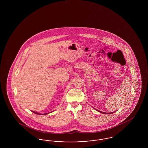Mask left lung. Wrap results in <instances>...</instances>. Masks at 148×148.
<instances>
[{"instance_id":"obj_1","label":"left lung","mask_w":148,"mask_h":148,"mask_svg":"<svg viewBox=\"0 0 148 148\" xmlns=\"http://www.w3.org/2000/svg\"><path fill=\"white\" fill-rule=\"evenodd\" d=\"M99 112H101V113H104V114H111V113H114V112H110V113H106L105 112H101V111H98Z\"/></svg>"}]
</instances>
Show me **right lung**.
<instances>
[{
    "label": "right lung",
    "instance_id": "right-lung-1",
    "mask_svg": "<svg viewBox=\"0 0 148 148\" xmlns=\"http://www.w3.org/2000/svg\"><path fill=\"white\" fill-rule=\"evenodd\" d=\"M32 112H33V111H32ZM34 112V113H35V114H40V113H36V112ZM48 114V113H45V114Z\"/></svg>",
    "mask_w": 148,
    "mask_h": 148
}]
</instances>
